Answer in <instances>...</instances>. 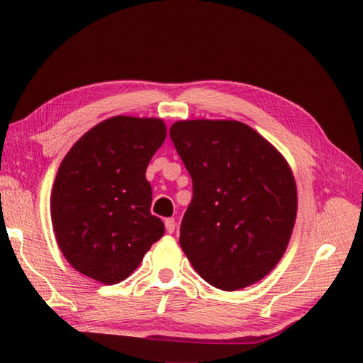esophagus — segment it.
<instances>
[{"label": "esophagus", "mask_w": 363, "mask_h": 363, "mask_svg": "<svg viewBox=\"0 0 363 363\" xmlns=\"http://www.w3.org/2000/svg\"><path fill=\"white\" fill-rule=\"evenodd\" d=\"M164 228H167L168 233H173L176 230V220L173 217H169V219H164Z\"/></svg>", "instance_id": "1"}]
</instances>
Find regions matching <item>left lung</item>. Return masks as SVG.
I'll use <instances>...</instances> for the list:
<instances>
[{
	"mask_svg": "<svg viewBox=\"0 0 363 363\" xmlns=\"http://www.w3.org/2000/svg\"><path fill=\"white\" fill-rule=\"evenodd\" d=\"M169 135L194 182L181 223L184 254L220 291L255 284L291 241L298 208L292 168L238 121H177Z\"/></svg>",
	"mask_w": 363,
	"mask_h": 363,
	"instance_id": "8db88e82",
	"label": "left lung"
}]
</instances>
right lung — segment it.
Listing matches in <instances>:
<instances>
[{"instance_id": "right-lung-1", "label": "right lung", "mask_w": 363, "mask_h": 363, "mask_svg": "<svg viewBox=\"0 0 363 363\" xmlns=\"http://www.w3.org/2000/svg\"><path fill=\"white\" fill-rule=\"evenodd\" d=\"M167 138L157 117L114 116L69 149L57 171L50 216L57 245L79 273L117 284L164 233L150 214L147 164Z\"/></svg>"}]
</instances>
